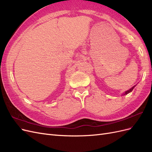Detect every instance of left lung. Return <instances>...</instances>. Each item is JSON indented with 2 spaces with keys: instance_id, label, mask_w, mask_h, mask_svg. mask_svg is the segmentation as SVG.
<instances>
[{
  "instance_id": "obj_1",
  "label": "left lung",
  "mask_w": 152,
  "mask_h": 152,
  "mask_svg": "<svg viewBox=\"0 0 152 152\" xmlns=\"http://www.w3.org/2000/svg\"><path fill=\"white\" fill-rule=\"evenodd\" d=\"M134 87H135V86H133L132 87V88H131L129 90H128V91H126L125 92V93H124V95H126V94H127L128 93H131V92L133 90V89H134Z\"/></svg>"
}]
</instances>
